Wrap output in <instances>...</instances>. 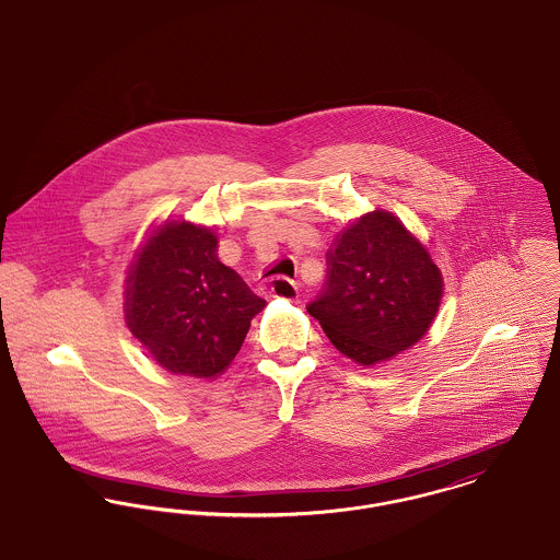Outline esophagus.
I'll return each mask as SVG.
<instances>
[{
	"mask_svg": "<svg viewBox=\"0 0 560 560\" xmlns=\"http://www.w3.org/2000/svg\"><path fill=\"white\" fill-rule=\"evenodd\" d=\"M270 294L277 299H285V301H294L299 296L296 292V283L290 281L288 277H272L270 279Z\"/></svg>",
	"mask_w": 560,
	"mask_h": 560,
	"instance_id": "1",
	"label": "esophagus"
}]
</instances>
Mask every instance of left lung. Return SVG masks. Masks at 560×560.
Returning <instances> with one entry per match:
<instances>
[{"instance_id":"obj_1","label":"left lung","mask_w":560,"mask_h":560,"mask_svg":"<svg viewBox=\"0 0 560 560\" xmlns=\"http://www.w3.org/2000/svg\"><path fill=\"white\" fill-rule=\"evenodd\" d=\"M441 294L429 252L396 217L375 211L337 238L324 290L306 311L341 353L369 366L418 343Z\"/></svg>"}]
</instances>
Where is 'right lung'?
Listing matches in <instances>:
<instances>
[{"label": "right lung", "instance_id": "obj_1", "mask_svg": "<svg viewBox=\"0 0 560 560\" xmlns=\"http://www.w3.org/2000/svg\"><path fill=\"white\" fill-rule=\"evenodd\" d=\"M264 304L219 261L215 234L194 223L162 225L129 270V330L171 373L215 377Z\"/></svg>", "mask_w": 560, "mask_h": 560}]
</instances>
